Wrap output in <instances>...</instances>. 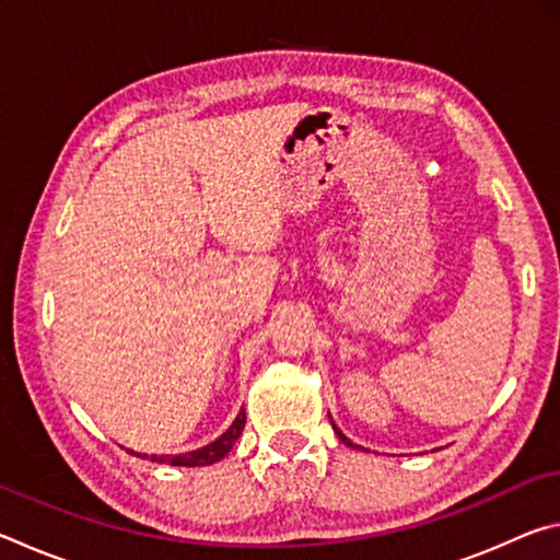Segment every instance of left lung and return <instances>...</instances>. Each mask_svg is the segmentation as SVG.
I'll list each match as a JSON object with an SVG mask.
<instances>
[{
	"label": "left lung",
	"instance_id": "1",
	"mask_svg": "<svg viewBox=\"0 0 560 560\" xmlns=\"http://www.w3.org/2000/svg\"><path fill=\"white\" fill-rule=\"evenodd\" d=\"M338 438H340V440H343V442L348 444V447H355V444H353V442H350L348 438H343V434H340V432H338ZM355 450H358V447H355Z\"/></svg>",
	"mask_w": 560,
	"mask_h": 560
}]
</instances>
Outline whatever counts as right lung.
Returning a JSON list of instances; mask_svg holds the SVG:
<instances>
[{"label": "right lung", "instance_id": "obj_1", "mask_svg": "<svg viewBox=\"0 0 560 560\" xmlns=\"http://www.w3.org/2000/svg\"><path fill=\"white\" fill-rule=\"evenodd\" d=\"M244 422H246V415L244 410L236 415V420L232 422V428L226 430L220 440H214L207 444V447L202 450H195V452H185V454H175V457H170V454H153V462H167L173 464V467H205V464H214L226 457V452H230L234 447V442L240 440V434L244 430ZM132 454V452H130ZM140 457V454H138ZM143 457L148 459V454H143Z\"/></svg>", "mask_w": 560, "mask_h": 560}]
</instances>
